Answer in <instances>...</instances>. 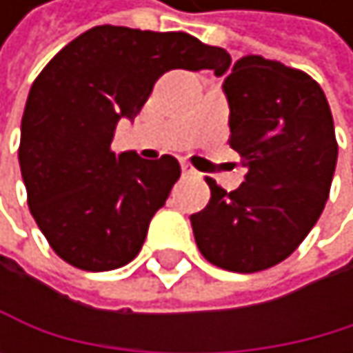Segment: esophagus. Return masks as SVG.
<instances>
[{"mask_svg":"<svg viewBox=\"0 0 353 353\" xmlns=\"http://www.w3.org/2000/svg\"><path fill=\"white\" fill-rule=\"evenodd\" d=\"M182 175H184V178H192V175H196V171L192 169V165L182 163Z\"/></svg>","mask_w":353,"mask_h":353,"instance_id":"34e87169","label":"esophagus"}]
</instances>
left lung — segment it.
<instances>
[{"label":"left lung","instance_id":"left-lung-1","mask_svg":"<svg viewBox=\"0 0 353 353\" xmlns=\"http://www.w3.org/2000/svg\"><path fill=\"white\" fill-rule=\"evenodd\" d=\"M222 90L245 182L226 192L208 178L212 199L190 224L212 265L256 273L286 261L318 222L336 167L334 123L320 84L279 61L239 59Z\"/></svg>","mask_w":353,"mask_h":353}]
</instances>
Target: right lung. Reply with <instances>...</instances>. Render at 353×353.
Instances as JSON below:
<instances>
[{"instance_id": "obj_1", "label": "right lung", "mask_w": 353, "mask_h": 353, "mask_svg": "<svg viewBox=\"0 0 353 353\" xmlns=\"http://www.w3.org/2000/svg\"><path fill=\"white\" fill-rule=\"evenodd\" d=\"M228 65L224 48L182 31L101 25L44 67L27 97L19 163L31 216L65 263L112 271L139 254L180 163L116 154L118 120L141 112L165 72L224 74Z\"/></svg>"}]
</instances>
